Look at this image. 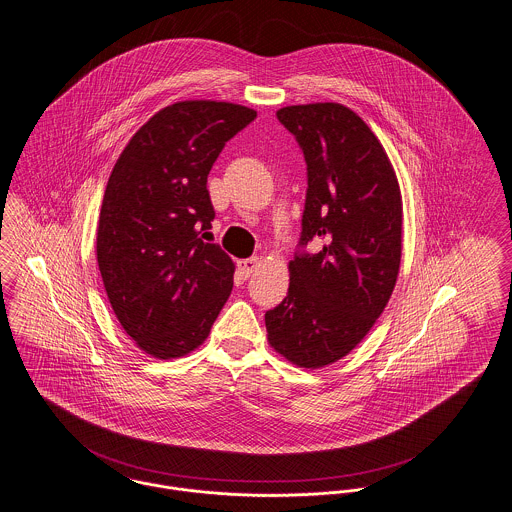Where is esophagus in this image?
<instances>
[{
    "instance_id": "1",
    "label": "esophagus",
    "mask_w": 512,
    "mask_h": 512,
    "mask_svg": "<svg viewBox=\"0 0 512 512\" xmlns=\"http://www.w3.org/2000/svg\"><path fill=\"white\" fill-rule=\"evenodd\" d=\"M257 265H259V259H257V257L239 259V261H237V273H239L241 278H247V276L251 275V273L257 269Z\"/></svg>"
}]
</instances>
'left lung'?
Returning a JSON list of instances; mask_svg holds the SVG:
<instances>
[{"instance_id":"obj_1","label":"left lung","mask_w":512,"mask_h":512,"mask_svg":"<svg viewBox=\"0 0 512 512\" xmlns=\"http://www.w3.org/2000/svg\"><path fill=\"white\" fill-rule=\"evenodd\" d=\"M308 165L286 298L265 314L269 343L302 368L347 356L382 315L401 261V195L380 140L339 103L276 111ZM322 243L317 254L305 251Z\"/></svg>"}]
</instances>
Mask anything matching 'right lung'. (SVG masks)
<instances>
[{"label":"right lung","mask_w":512,"mask_h":512,"mask_svg":"<svg viewBox=\"0 0 512 512\" xmlns=\"http://www.w3.org/2000/svg\"><path fill=\"white\" fill-rule=\"evenodd\" d=\"M257 113L224 101L161 109L126 144L109 177L97 263L122 329L144 353L195 351L230 298L234 261L206 243L208 173Z\"/></svg>","instance_id":"obj_1"}]
</instances>
